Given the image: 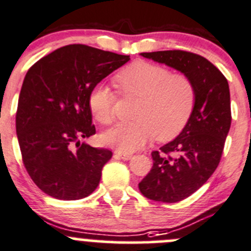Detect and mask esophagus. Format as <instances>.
I'll return each mask as SVG.
<instances>
[{
	"label": "esophagus",
	"mask_w": 251,
	"mask_h": 251,
	"mask_svg": "<svg viewBox=\"0 0 251 251\" xmlns=\"http://www.w3.org/2000/svg\"><path fill=\"white\" fill-rule=\"evenodd\" d=\"M115 155L116 157L121 158V159H124V160H128V159H131V157H132V154H131V153H123V152H119V151H116Z\"/></svg>",
	"instance_id": "34e87169"
}]
</instances>
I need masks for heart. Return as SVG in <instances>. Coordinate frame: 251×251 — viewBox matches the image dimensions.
<instances>
[{"label":"heart","instance_id":"obj_1","mask_svg":"<svg viewBox=\"0 0 251 251\" xmlns=\"http://www.w3.org/2000/svg\"><path fill=\"white\" fill-rule=\"evenodd\" d=\"M123 96L140 98L135 121L119 124L103 135V141L123 152H133L153 138L160 142L176 137L185 128L196 103L194 82L185 75L172 74L147 61H135L114 78ZM116 96L105 84H97L88 96V106L99 124L115 120Z\"/></svg>","mask_w":251,"mask_h":251}]
</instances>
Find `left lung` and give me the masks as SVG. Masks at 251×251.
Masks as SVG:
<instances>
[{
    "label": "left lung",
    "instance_id": "left-lung-1",
    "mask_svg": "<svg viewBox=\"0 0 251 251\" xmlns=\"http://www.w3.org/2000/svg\"><path fill=\"white\" fill-rule=\"evenodd\" d=\"M141 56L177 70L195 84L190 120L175 140L153 151L152 169L138 184L150 200L179 202L199 190L220 164L232 123L229 86L222 72L198 53L167 50Z\"/></svg>",
    "mask_w": 251,
    "mask_h": 251
}]
</instances>
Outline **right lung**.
I'll return each instance as SVG.
<instances>
[{
	"instance_id": "1",
	"label": "right lung",
	"mask_w": 251,
	"mask_h": 251,
	"mask_svg": "<svg viewBox=\"0 0 251 251\" xmlns=\"http://www.w3.org/2000/svg\"><path fill=\"white\" fill-rule=\"evenodd\" d=\"M130 56L82 44L62 46L28 70L16 114L23 164L36 186L58 200H79L99 185L113 157L81 142L96 133L88 106L94 86Z\"/></svg>"
}]
</instances>
